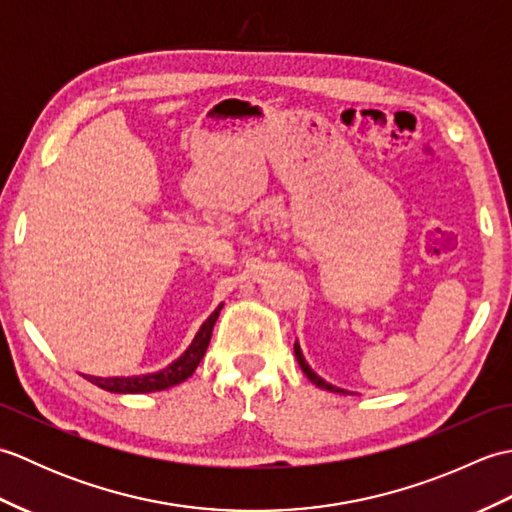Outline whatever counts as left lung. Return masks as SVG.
Instances as JSON below:
<instances>
[{
    "instance_id": "obj_1",
    "label": "left lung",
    "mask_w": 512,
    "mask_h": 512,
    "mask_svg": "<svg viewBox=\"0 0 512 512\" xmlns=\"http://www.w3.org/2000/svg\"><path fill=\"white\" fill-rule=\"evenodd\" d=\"M295 356H297V361H299V365H301V369H303V374H306L314 385L321 387V389H328V391H336V394H345V389H339V387H334V385H330V383H325V380H323L317 372H312L310 365L306 363V358H303V354H301L299 343H295Z\"/></svg>"
}]
</instances>
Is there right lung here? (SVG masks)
Returning <instances> with one entry per match:
<instances>
[{
  "label": "right lung",
  "instance_id": "right-lung-1",
  "mask_svg": "<svg viewBox=\"0 0 512 512\" xmlns=\"http://www.w3.org/2000/svg\"><path fill=\"white\" fill-rule=\"evenodd\" d=\"M220 310L222 306H217L211 317L200 325L198 334H195V339L191 341L187 350H184V354L176 358L171 365H167L165 369H160V372L143 374V376H110V378L85 374V378H88L96 387L112 391V394H149V391H162V389L184 383V380L195 372V367L200 365L206 347L211 343L213 325L217 317H220Z\"/></svg>",
  "mask_w": 512,
  "mask_h": 512
}]
</instances>
